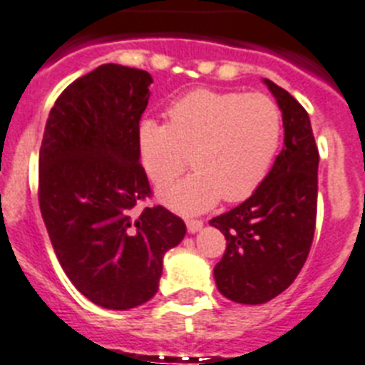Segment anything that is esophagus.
<instances>
[{"instance_id":"esophagus-1","label":"esophagus","mask_w":365,"mask_h":365,"mask_svg":"<svg viewBox=\"0 0 365 365\" xmlns=\"http://www.w3.org/2000/svg\"><path fill=\"white\" fill-rule=\"evenodd\" d=\"M186 227H188V232H197V230L203 227V221H201V220H188V221H186Z\"/></svg>"}]
</instances>
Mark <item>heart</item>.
Instances as JSON below:
<instances>
[{
    "label": "heart",
    "instance_id": "heart-1",
    "mask_svg": "<svg viewBox=\"0 0 365 365\" xmlns=\"http://www.w3.org/2000/svg\"><path fill=\"white\" fill-rule=\"evenodd\" d=\"M168 123L142 121L140 160L157 186L188 168L192 173L164 186L160 199L194 214L220 199L244 201L266 179L282 136L277 103L264 93L192 90L168 107Z\"/></svg>",
    "mask_w": 365,
    "mask_h": 365
}]
</instances>
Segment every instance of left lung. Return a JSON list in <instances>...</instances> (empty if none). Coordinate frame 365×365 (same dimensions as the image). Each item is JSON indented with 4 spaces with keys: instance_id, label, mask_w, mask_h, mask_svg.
Returning <instances> with one entry per match:
<instances>
[{
    "instance_id": "obj_1",
    "label": "left lung",
    "mask_w": 365,
    "mask_h": 365,
    "mask_svg": "<svg viewBox=\"0 0 365 365\" xmlns=\"http://www.w3.org/2000/svg\"><path fill=\"white\" fill-rule=\"evenodd\" d=\"M282 110L284 148L255 194L210 220L227 240L214 267L221 294L242 304H262L282 294L307 262L317 214L319 151L303 105L266 79Z\"/></svg>"
}]
</instances>
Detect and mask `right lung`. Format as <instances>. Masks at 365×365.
<instances>
[{
  "instance_id": "right-lung-1",
  "label": "right lung",
  "mask_w": 365,
  "mask_h": 365,
  "mask_svg": "<svg viewBox=\"0 0 365 365\" xmlns=\"http://www.w3.org/2000/svg\"><path fill=\"white\" fill-rule=\"evenodd\" d=\"M144 70L103 64L64 88L49 112L38 158V201L58 262L81 294L129 310L157 294L162 258L185 221L151 197L140 164Z\"/></svg>"
}]
</instances>
